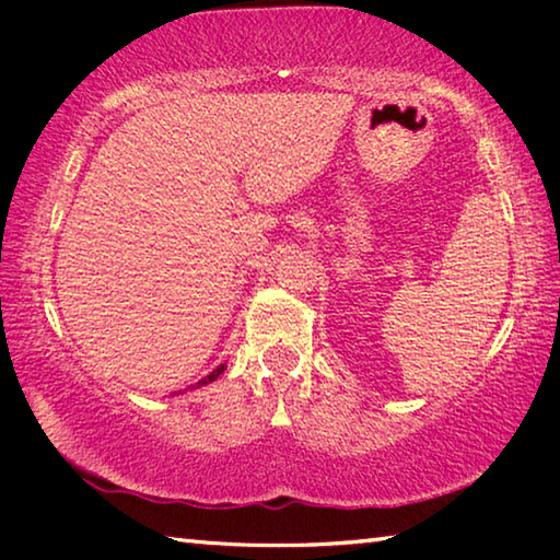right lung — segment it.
Here are the masks:
<instances>
[{
  "instance_id": "1",
  "label": "right lung",
  "mask_w": 560,
  "mask_h": 560,
  "mask_svg": "<svg viewBox=\"0 0 560 560\" xmlns=\"http://www.w3.org/2000/svg\"><path fill=\"white\" fill-rule=\"evenodd\" d=\"M226 371V363H220V365H217L214 368V371L210 373V375H207V377H202V381L200 383H197V385H192V390H195V387H202V385H207V383H212V381H217V377H220L222 373Z\"/></svg>"
}]
</instances>
